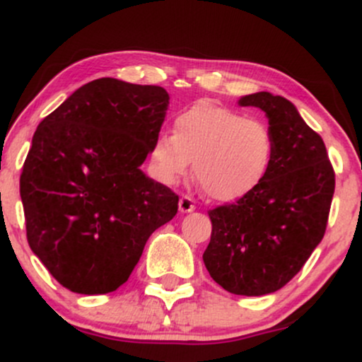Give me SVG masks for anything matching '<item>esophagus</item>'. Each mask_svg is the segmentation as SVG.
I'll use <instances>...</instances> for the list:
<instances>
[{
  "mask_svg": "<svg viewBox=\"0 0 362 362\" xmlns=\"http://www.w3.org/2000/svg\"><path fill=\"white\" fill-rule=\"evenodd\" d=\"M178 209H180V213H192L195 209V201L190 195H182L180 201H178Z\"/></svg>",
  "mask_w": 362,
  "mask_h": 362,
  "instance_id": "1",
  "label": "esophagus"
}]
</instances>
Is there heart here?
Segmentation results:
<instances>
[{
	"mask_svg": "<svg viewBox=\"0 0 362 362\" xmlns=\"http://www.w3.org/2000/svg\"><path fill=\"white\" fill-rule=\"evenodd\" d=\"M276 139L259 119L204 100L182 110L173 120V136L158 134L149 148L153 177L175 185L194 172L211 197L238 201L252 194L271 170Z\"/></svg>",
	"mask_w": 362,
	"mask_h": 362,
	"instance_id": "1",
	"label": "heart"
}]
</instances>
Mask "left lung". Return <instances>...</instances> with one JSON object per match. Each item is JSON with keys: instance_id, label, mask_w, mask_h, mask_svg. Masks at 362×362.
Returning <instances> with one entry per match:
<instances>
[{"instance_id": "obj_1", "label": "left lung", "mask_w": 362, "mask_h": 362, "mask_svg": "<svg viewBox=\"0 0 362 362\" xmlns=\"http://www.w3.org/2000/svg\"><path fill=\"white\" fill-rule=\"evenodd\" d=\"M238 103L265 112L276 153L252 194L209 211L213 231L202 259L228 293L262 296L288 284L322 242L335 173L323 139L289 100L259 91Z\"/></svg>"}]
</instances>
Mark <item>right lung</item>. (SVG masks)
Returning a JSON list of instances; mask_svg holds the SVG:
<instances>
[{"mask_svg": "<svg viewBox=\"0 0 362 362\" xmlns=\"http://www.w3.org/2000/svg\"><path fill=\"white\" fill-rule=\"evenodd\" d=\"M168 100L161 86L100 78L37 127L20 175L27 240L66 289H117L177 214L178 195L139 168Z\"/></svg>", "mask_w": 362, "mask_h": 362, "instance_id": "add662e5", "label": "right lung"}]
</instances>
